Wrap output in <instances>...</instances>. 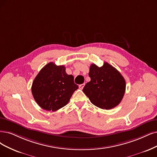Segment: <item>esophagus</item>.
Returning <instances> with one entry per match:
<instances>
[{
    "label": "esophagus",
    "instance_id": "obj_1",
    "mask_svg": "<svg viewBox=\"0 0 157 157\" xmlns=\"http://www.w3.org/2000/svg\"><path fill=\"white\" fill-rule=\"evenodd\" d=\"M84 86H85V83L81 84V85H79V88L81 90H82V89H83V87H84Z\"/></svg>",
    "mask_w": 157,
    "mask_h": 157
}]
</instances>
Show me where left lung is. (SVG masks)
I'll return each mask as SVG.
<instances>
[{"mask_svg":"<svg viewBox=\"0 0 157 157\" xmlns=\"http://www.w3.org/2000/svg\"><path fill=\"white\" fill-rule=\"evenodd\" d=\"M89 75L90 81L85 85L83 92L91 103L102 109L117 107L125 91V81L121 74L105 62L101 67L92 64Z\"/></svg>","mask_w":157,"mask_h":157,"instance_id":"left-lung-1","label":"left lung"}]
</instances>
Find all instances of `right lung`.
Here are the masks:
<instances>
[{
	"label": "right lung",
	"mask_w": 157,
	"mask_h": 157,
	"mask_svg": "<svg viewBox=\"0 0 157 157\" xmlns=\"http://www.w3.org/2000/svg\"><path fill=\"white\" fill-rule=\"evenodd\" d=\"M78 89V86L74 82V76L66 73L65 66H57L50 62L34 79L32 92L42 109L56 111L67 105Z\"/></svg>",
	"instance_id": "obj_1"
}]
</instances>
